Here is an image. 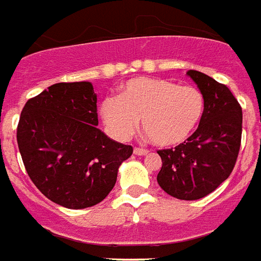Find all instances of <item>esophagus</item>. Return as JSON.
Returning <instances> with one entry per match:
<instances>
[{
    "label": "esophagus",
    "instance_id": "obj_1",
    "mask_svg": "<svg viewBox=\"0 0 261 261\" xmlns=\"http://www.w3.org/2000/svg\"><path fill=\"white\" fill-rule=\"evenodd\" d=\"M133 152H135L136 155H147V154H148V150H146V148H139V147H135Z\"/></svg>",
    "mask_w": 261,
    "mask_h": 261
}]
</instances>
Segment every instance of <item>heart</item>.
Instances as JSON below:
<instances>
[{
    "mask_svg": "<svg viewBox=\"0 0 261 261\" xmlns=\"http://www.w3.org/2000/svg\"><path fill=\"white\" fill-rule=\"evenodd\" d=\"M205 111L202 92L164 78L139 77L121 88L117 99L101 103V118L115 138H129L142 121L143 130L160 147L186 142Z\"/></svg>",
    "mask_w": 261,
    "mask_h": 261,
    "instance_id": "1",
    "label": "heart"
}]
</instances>
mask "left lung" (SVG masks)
Here are the masks:
<instances>
[{"label":"left lung","instance_id":"1","mask_svg":"<svg viewBox=\"0 0 261 261\" xmlns=\"http://www.w3.org/2000/svg\"><path fill=\"white\" fill-rule=\"evenodd\" d=\"M205 97V111L197 130L175 148L158 150L162 168L161 189L172 197L195 201L231 175L242 136V109L226 85L195 70L187 71Z\"/></svg>","mask_w":261,"mask_h":261}]
</instances>
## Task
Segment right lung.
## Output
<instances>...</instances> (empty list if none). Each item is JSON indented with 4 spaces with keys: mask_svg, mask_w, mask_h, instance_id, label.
Instances as JSON below:
<instances>
[{
    "mask_svg": "<svg viewBox=\"0 0 261 261\" xmlns=\"http://www.w3.org/2000/svg\"><path fill=\"white\" fill-rule=\"evenodd\" d=\"M96 103L91 82H59L29 99L17 123V146L31 181L68 209L101 202L133 152L96 128Z\"/></svg>",
    "mask_w": 261,
    "mask_h": 261,
    "instance_id": "right-lung-1",
    "label": "right lung"
}]
</instances>
